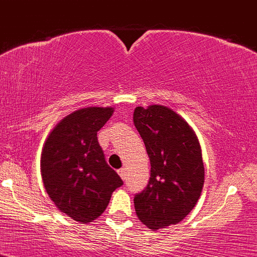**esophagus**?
<instances>
[{
	"instance_id": "1",
	"label": "esophagus",
	"mask_w": 257,
	"mask_h": 257,
	"mask_svg": "<svg viewBox=\"0 0 257 257\" xmlns=\"http://www.w3.org/2000/svg\"><path fill=\"white\" fill-rule=\"evenodd\" d=\"M117 173L120 174L121 178H122L123 181H125V179H126V168H120V169H118V171H117Z\"/></svg>"
}]
</instances>
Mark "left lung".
I'll list each match as a JSON object with an SVG mask.
<instances>
[{"instance_id": "left-lung-1", "label": "left lung", "mask_w": 257, "mask_h": 257, "mask_svg": "<svg viewBox=\"0 0 257 257\" xmlns=\"http://www.w3.org/2000/svg\"><path fill=\"white\" fill-rule=\"evenodd\" d=\"M134 123L151 162L147 187L134 198L137 216L152 230L179 223L197 204L204 184L197 136L178 113L161 105L137 106Z\"/></svg>"}]
</instances>
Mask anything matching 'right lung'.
Wrapping results in <instances>:
<instances>
[{"label":"right lung","instance_id":"right-lung-1","mask_svg":"<svg viewBox=\"0 0 257 257\" xmlns=\"http://www.w3.org/2000/svg\"><path fill=\"white\" fill-rule=\"evenodd\" d=\"M112 112V107L74 111L50 132L42 153V178L50 199L84 224L101 215L113 190L123 184L97 142V131Z\"/></svg>","mask_w":257,"mask_h":257}]
</instances>
